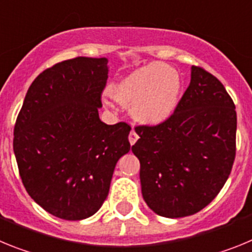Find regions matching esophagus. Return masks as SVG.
<instances>
[{"label":"esophagus","instance_id":"obj_1","mask_svg":"<svg viewBox=\"0 0 252 252\" xmlns=\"http://www.w3.org/2000/svg\"><path fill=\"white\" fill-rule=\"evenodd\" d=\"M137 139H139V135H137L136 132H135V131H131L130 132V135H128V141H130V144L131 145H133V144H135V142L137 141Z\"/></svg>","mask_w":252,"mask_h":252}]
</instances>
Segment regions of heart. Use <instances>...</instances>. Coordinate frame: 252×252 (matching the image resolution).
Here are the masks:
<instances>
[{
    "instance_id": "1",
    "label": "heart",
    "mask_w": 252,
    "mask_h": 252,
    "mask_svg": "<svg viewBox=\"0 0 252 252\" xmlns=\"http://www.w3.org/2000/svg\"><path fill=\"white\" fill-rule=\"evenodd\" d=\"M182 81L166 64L140 66L113 84L110 94L117 103L130 107L133 120L142 125H159L174 113Z\"/></svg>"
}]
</instances>
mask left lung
<instances>
[{"label":"left lung","mask_w":252,"mask_h":252,"mask_svg":"<svg viewBox=\"0 0 252 252\" xmlns=\"http://www.w3.org/2000/svg\"><path fill=\"white\" fill-rule=\"evenodd\" d=\"M235 103L215 75L192 66L174 113L157 126H136L142 197L157 215H194L220 193L236 157Z\"/></svg>","instance_id":"obj_1"}]
</instances>
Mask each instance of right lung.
<instances>
[{"label": "right lung", "mask_w": 252, "mask_h": 252, "mask_svg": "<svg viewBox=\"0 0 252 252\" xmlns=\"http://www.w3.org/2000/svg\"><path fill=\"white\" fill-rule=\"evenodd\" d=\"M106 58L78 57L40 73L13 128V153L26 192L68 221L94 215L113 170L130 151L125 122L106 125L98 108L108 78Z\"/></svg>", "instance_id": "obj_1"}]
</instances>
